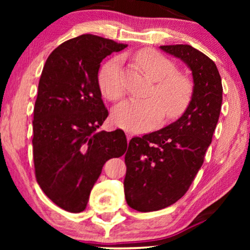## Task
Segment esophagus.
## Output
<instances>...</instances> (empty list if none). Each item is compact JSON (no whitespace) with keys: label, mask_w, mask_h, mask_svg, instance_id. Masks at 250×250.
I'll return each mask as SVG.
<instances>
[{"label":"esophagus","mask_w":250,"mask_h":250,"mask_svg":"<svg viewBox=\"0 0 250 250\" xmlns=\"http://www.w3.org/2000/svg\"><path fill=\"white\" fill-rule=\"evenodd\" d=\"M125 133H126V138H127V141H129V140L132 139V136H133V133H131V132H129V131H126Z\"/></svg>","instance_id":"34e87169"}]
</instances>
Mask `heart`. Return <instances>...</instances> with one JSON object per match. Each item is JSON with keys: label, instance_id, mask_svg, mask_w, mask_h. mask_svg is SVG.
Wrapping results in <instances>:
<instances>
[{"label": "heart", "instance_id": "obj_1", "mask_svg": "<svg viewBox=\"0 0 250 250\" xmlns=\"http://www.w3.org/2000/svg\"><path fill=\"white\" fill-rule=\"evenodd\" d=\"M136 60L150 80L157 81L146 100H132L118 105L112 112L115 124L134 132L152 128L166 117L176 118L187 110L192 98V85L183 75L177 74L173 61L153 50H141ZM98 84L101 93L111 101L122 100L125 94L121 80V58L108 60L100 68Z\"/></svg>", "mask_w": 250, "mask_h": 250}]
</instances>
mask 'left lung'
<instances>
[{
  "label": "left lung",
  "mask_w": 250,
  "mask_h": 250,
  "mask_svg": "<svg viewBox=\"0 0 250 250\" xmlns=\"http://www.w3.org/2000/svg\"><path fill=\"white\" fill-rule=\"evenodd\" d=\"M160 49L188 64L194 85L190 104L176 122L129 141L125 198L143 213L168 207L189 190L211 143L223 93L216 64L206 54L188 44Z\"/></svg>",
  "instance_id": "1"
}]
</instances>
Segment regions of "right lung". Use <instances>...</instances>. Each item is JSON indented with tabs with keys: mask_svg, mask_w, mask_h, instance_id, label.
<instances>
[{
	"mask_svg": "<svg viewBox=\"0 0 250 250\" xmlns=\"http://www.w3.org/2000/svg\"><path fill=\"white\" fill-rule=\"evenodd\" d=\"M127 44L84 34L52 51L43 67L34 107L36 181L57 206L86 208L104 163L127 149L122 129L97 132L108 117L98 71L101 61Z\"/></svg>",
	"mask_w": 250,
	"mask_h": 250,
	"instance_id": "obj_1",
	"label": "right lung"
}]
</instances>
